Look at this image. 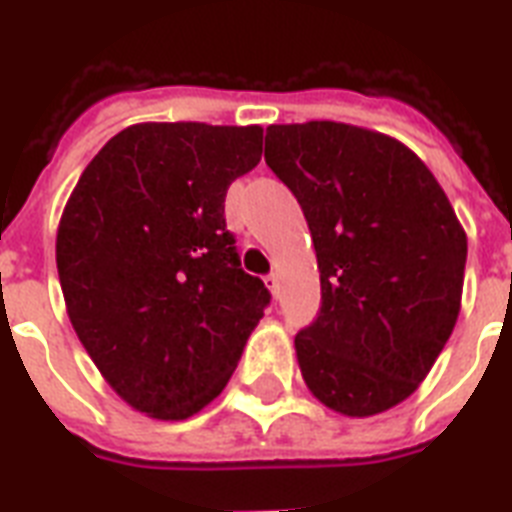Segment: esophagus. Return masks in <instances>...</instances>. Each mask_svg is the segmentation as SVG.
<instances>
[{"label":"esophagus","instance_id":"obj_1","mask_svg":"<svg viewBox=\"0 0 512 512\" xmlns=\"http://www.w3.org/2000/svg\"><path fill=\"white\" fill-rule=\"evenodd\" d=\"M265 286H268V292L273 294V297H278V276H276V273L265 276Z\"/></svg>","mask_w":512,"mask_h":512}]
</instances>
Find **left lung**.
Returning <instances> with one entry per match:
<instances>
[{"instance_id":"obj_1","label":"left lung","mask_w":512,"mask_h":512,"mask_svg":"<svg viewBox=\"0 0 512 512\" xmlns=\"http://www.w3.org/2000/svg\"><path fill=\"white\" fill-rule=\"evenodd\" d=\"M265 162L321 270V313L294 336L307 389L350 418L400 405L460 313L468 239L450 199L413 149L350 123L268 126Z\"/></svg>"}]
</instances>
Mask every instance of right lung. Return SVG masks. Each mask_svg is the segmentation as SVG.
<instances>
[{
  "mask_svg": "<svg viewBox=\"0 0 512 512\" xmlns=\"http://www.w3.org/2000/svg\"><path fill=\"white\" fill-rule=\"evenodd\" d=\"M260 126L136 123L86 165L57 228L68 318L120 400L184 421L226 389L270 294L239 268L223 202Z\"/></svg>",
  "mask_w": 512,
  "mask_h": 512,
  "instance_id": "right-lung-1",
  "label": "right lung"
}]
</instances>
